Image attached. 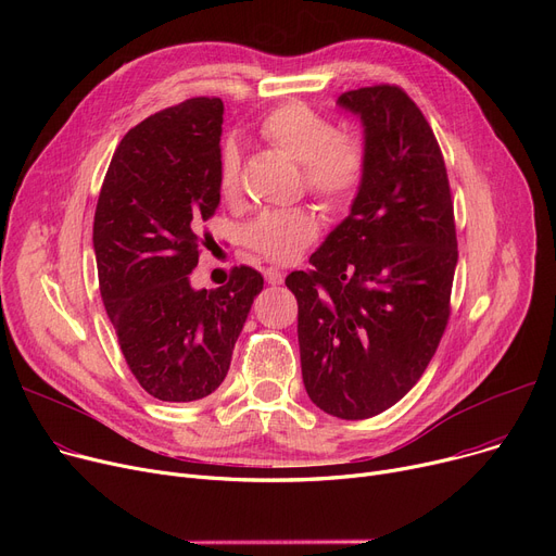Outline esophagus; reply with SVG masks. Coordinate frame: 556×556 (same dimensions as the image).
<instances>
[{
    "label": "esophagus",
    "mask_w": 556,
    "mask_h": 556,
    "mask_svg": "<svg viewBox=\"0 0 556 556\" xmlns=\"http://www.w3.org/2000/svg\"><path fill=\"white\" fill-rule=\"evenodd\" d=\"M263 277H266V281L270 286H281L283 283V273L279 268H266V270H263Z\"/></svg>",
    "instance_id": "1"
}]
</instances>
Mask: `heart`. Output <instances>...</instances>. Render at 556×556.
I'll use <instances>...</instances> for the list:
<instances>
[{
  "mask_svg": "<svg viewBox=\"0 0 556 556\" xmlns=\"http://www.w3.org/2000/svg\"><path fill=\"white\" fill-rule=\"evenodd\" d=\"M261 137L304 166L306 189L329 210L356 198L367 173V146L358 135H340L329 116L306 103H286L258 124ZM218 191L227 202L241 198V151L225 143L218 164ZM317 237L308 210H266L245 227V243L275 263L300 256Z\"/></svg>",
  "mask_w": 556,
  "mask_h": 556,
  "instance_id": "heart-1",
  "label": "heart"
}]
</instances>
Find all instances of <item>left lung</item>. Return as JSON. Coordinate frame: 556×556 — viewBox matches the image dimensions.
<instances>
[{
	"label": "left lung",
	"instance_id": "obj_1",
	"mask_svg": "<svg viewBox=\"0 0 556 556\" xmlns=\"http://www.w3.org/2000/svg\"><path fill=\"white\" fill-rule=\"evenodd\" d=\"M367 173L349 216L286 286L298 298L302 378L338 419H369L401 401L440 344L457 266L444 157L417 103L396 85L344 92Z\"/></svg>",
	"mask_w": 556,
	"mask_h": 556
}]
</instances>
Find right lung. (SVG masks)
I'll return each instance as SVG.
<instances>
[{
  "label": "right lung",
  "mask_w": 556,
  "mask_h": 556,
  "mask_svg": "<svg viewBox=\"0 0 556 556\" xmlns=\"http://www.w3.org/2000/svg\"><path fill=\"white\" fill-rule=\"evenodd\" d=\"M223 101L166 108L116 146L94 214V254L105 313L124 358L151 396L189 403L227 376L261 273L233 268L225 286L195 290L200 237L220 204Z\"/></svg>",
  "instance_id": "obj_1"
}]
</instances>
